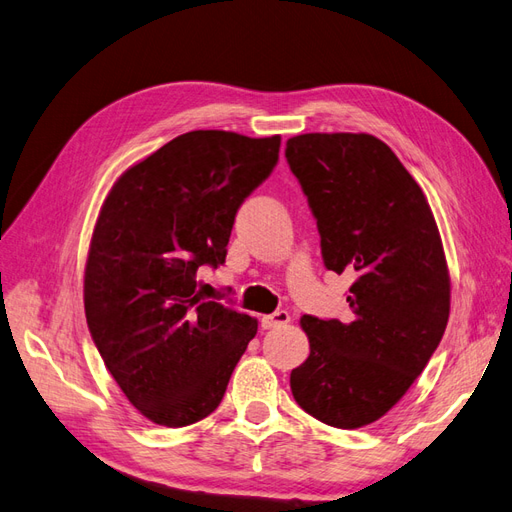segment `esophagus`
I'll return each mask as SVG.
<instances>
[{
  "label": "esophagus",
  "instance_id": "esophagus-1",
  "mask_svg": "<svg viewBox=\"0 0 512 512\" xmlns=\"http://www.w3.org/2000/svg\"><path fill=\"white\" fill-rule=\"evenodd\" d=\"M288 322H290V314L284 312V309H280V312H275V314H269V316H262V320H260L262 329H277Z\"/></svg>",
  "mask_w": 512,
  "mask_h": 512
}]
</instances>
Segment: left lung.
<instances>
[{
    "label": "left lung",
    "instance_id": "obj_1",
    "mask_svg": "<svg viewBox=\"0 0 512 512\" xmlns=\"http://www.w3.org/2000/svg\"><path fill=\"white\" fill-rule=\"evenodd\" d=\"M286 158L312 207L329 271L350 273L348 322L301 318L309 356L292 369L294 401L356 429L406 395L444 335L451 275L427 196L371 134L288 138Z\"/></svg>",
    "mask_w": 512,
    "mask_h": 512
}]
</instances>
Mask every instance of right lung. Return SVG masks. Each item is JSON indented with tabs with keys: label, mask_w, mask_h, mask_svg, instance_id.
Returning a JSON list of instances; mask_svg holds the SVG:
<instances>
[{
	"label": "right lung",
	"mask_w": 512,
	"mask_h": 512,
	"mask_svg": "<svg viewBox=\"0 0 512 512\" xmlns=\"http://www.w3.org/2000/svg\"><path fill=\"white\" fill-rule=\"evenodd\" d=\"M280 134L194 130L123 170L89 241L85 316L106 369L151 423L203 421L258 320L196 290L218 267L237 209L269 177Z\"/></svg>",
	"instance_id": "1"
}]
</instances>
